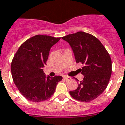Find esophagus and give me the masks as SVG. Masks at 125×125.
Returning <instances> with one entry per match:
<instances>
[{"mask_svg":"<svg viewBox=\"0 0 125 125\" xmlns=\"http://www.w3.org/2000/svg\"><path fill=\"white\" fill-rule=\"evenodd\" d=\"M63 79L66 81H69V80H71V78L70 77H68V76H64V77H63Z\"/></svg>","mask_w":125,"mask_h":125,"instance_id":"obj_1","label":"esophagus"}]
</instances>
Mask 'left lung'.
Listing matches in <instances>:
<instances>
[{"instance_id": "8db88e82", "label": "left lung", "mask_w": 125, "mask_h": 125, "mask_svg": "<svg viewBox=\"0 0 125 125\" xmlns=\"http://www.w3.org/2000/svg\"><path fill=\"white\" fill-rule=\"evenodd\" d=\"M62 39L69 44L76 63L84 65L80 69L83 79L79 83L76 90L69 93L79 101L94 100L103 93L109 82L112 73L109 54L100 41L90 33L78 32Z\"/></svg>"}]
</instances>
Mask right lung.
Listing matches in <instances>:
<instances>
[{"mask_svg": "<svg viewBox=\"0 0 125 125\" xmlns=\"http://www.w3.org/2000/svg\"><path fill=\"white\" fill-rule=\"evenodd\" d=\"M60 38L37 35L23 43L11 63V74L15 85L23 96L33 102L50 98L53 95L60 75L51 77L43 72L51 47Z\"/></svg>", "mask_w": 125, "mask_h": 125, "instance_id": "1", "label": "right lung"}]
</instances>
